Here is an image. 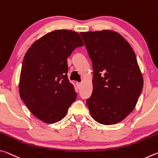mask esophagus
Listing matches in <instances>:
<instances>
[{
  "instance_id": "1",
  "label": "esophagus",
  "mask_w": 158,
  "mask_h": 158,
  "mask_svg": "<svg viewBox=\"0 0 158 158\" xmlns=\"http://www.w3.org/2000/svg\"><path fill=\"white\" fill-rule=\"evenodd\" d=\"M81 83H79V82H77V88H78L79 89H80V87H81Z\"/></svg>"
}]
</instances>
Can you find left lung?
I'll return each mask as SVG.
<instances>
[{
  "mask_svg": "<svg viewBox=\"0 0 158 158\" xmlns=\"http://www.w3.org/2000/svg\"><path fill=\"white\" fill-rule=\"evenodd\" d=\"M80 35L93 63V93L86 101L90 114L100 124H116L135 109L142 91L143 76L135 52L114 31Z\"/></svg>",
  "mask_w": 158,
  "mask_h": 158,
  "instance_id": "obj_1",
  "label": "left lung"
}]
</instances>
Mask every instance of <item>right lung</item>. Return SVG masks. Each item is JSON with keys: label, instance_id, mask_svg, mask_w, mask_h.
Segmentation results:
<instances>
[{"label": "right lung", "instance_id": "obj_1", "mask_svg": "<svg viewBox=\"0 0 158 158\" xmlns=\"http://www.w3.org/2000/svg\"><path fill=\"white\" fill-rule=\"evenodd\" d=\"M84 44L77 32L56 30L34 42L26 53L19 91L30 111L46 123L62 120L77 94L68 77L67 59Z\"/></svg>", "mask_w": 158, "mask_h": 158}]
</instances>
